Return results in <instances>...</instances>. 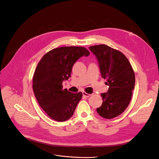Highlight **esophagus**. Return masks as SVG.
Listing matches in <instances>:
<instances>
[{
	"instance_id": "1",
	"label": "esophagus",
	"mask_w": 159,
	"mask_h": 159,
	"mask_svg": "<svg viewBox=\"0 0 159 159\" xmlns=\"http://www.w3.org/2000/svg\"><path fill=\"white\" fill-rule=\"evenodd\" d=\"M82 95H83V96L85 97H89L91 96V94L87 93L85 92V91H84V92H82Z\"/></svg>"
}]
</instances>
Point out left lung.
<instances>
[{"label":"left lung","mask_w":159,"mask_h":159,"mask_svg":"<svg viewBox=\"0 0 159 159\" xmlns=\"http://www.w3.org/2000/svg\"><path fill=\"white\" fill-rule=\"evenodd\" d=\"M97 57L102 77L109 86L102 93V106L97 109L102 117L111 119L122 113L128 106L135 87V77L127 57L117 49L105 44L89 46Z\"/></svg>","instance_id":"1"}]
</instances>
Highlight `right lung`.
I'll list each match as a JSON object with an SVG mask.
<instances>
[{
  "instance_id": "obj_1",
  "label": "right lung",
  "mask_w": 159,
  "mask_h": 159,
  "mask_svg": "<svg viewBox=\"0 0 159 159\" xmlns=\"http://www.w3.org/2000/svg\"><path fill=\"white\" fill-rule=\"evenodd\" d=\"M89 52L84 47L64 46L46 53L38 63L33 77V89L40 106L52 119L64 122L71 118L82 93L63 89L62 82L71 77L72 67Z\"/></svg>"
}]
</instances>
